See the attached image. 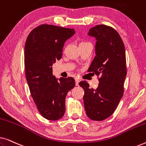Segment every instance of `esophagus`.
<instances>
[{
  "instance_id": "esophagus-1",
  "label": "esophagus",
  "mask_w": 146,
  "mask_h": 146,
  "mask_svg": "<svg viewBox=\"0 0 146 146\" xmlns=\"http://www.w3.org/2000/svg\"><path fill=\"white\" fill-rule=\"evenodd\" d=\"M75 81H76V86H78L79 82H80V80L78 78H76Z\"/></svg>"
}]
</instances>
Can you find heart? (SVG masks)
Wrapping results in <instances>:
<instances>
[{
  "mask_svg": "<svg viewBox=\"0 0 146 146\" xmlns=\"http://www.w3.org/2000/svg\"><path fill=\"white\" fill-rule=\"evenodd\" d=\"M82 43H84V42H82Z\"/></svg>",
  "mask_w": 146,
  "mask_h": 146,
  "instance_id": "1",
  "label": "heart"
}]
</instances>
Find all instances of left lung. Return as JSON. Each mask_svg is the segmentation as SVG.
I'll list each match as a JSON object with an SVG mask.
<instances>
[{"label":"left lung","instance_id":"left-lung-1","mask_svg":"<svg viewBox=\"0 0 146 146\" xmlns=\"http://www.w3.org/2000/svg\"><path fill=\"white\" fill-rule=\"evenodd\" d=\"M88 35L96 39V56L88 72L98 76L96 89L86 81L79 85L84 90V104L90 119L102 121L110 116L123 95L126 76V59L123 42L118 33L109 26L99 25L90 29Z\"/></svg>","mask_w":146,"mask_h":146}]
</instances>
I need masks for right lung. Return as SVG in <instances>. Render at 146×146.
Wrapping results in <instances>:
<instances>
[{
	"label": "right lung",
	"mask_w": 146,
	"mask_h": 146,
	"mask_svg": "<svg viewBox=\"0 0 146 146\" xmlns=\"http://www.w3.org/2000/svg\"><path fill=\"white\" fill-rule=\"evenodd\" d=\"M74 29L51 25L36 27L28 36L25 46L26 78L38 110L48 120H58L65 112V99L75 86L73 78L52 74V64L62 58L66 40Z\"/></svg>",
	"instance_id": "add662e5"
}]
</instances>
